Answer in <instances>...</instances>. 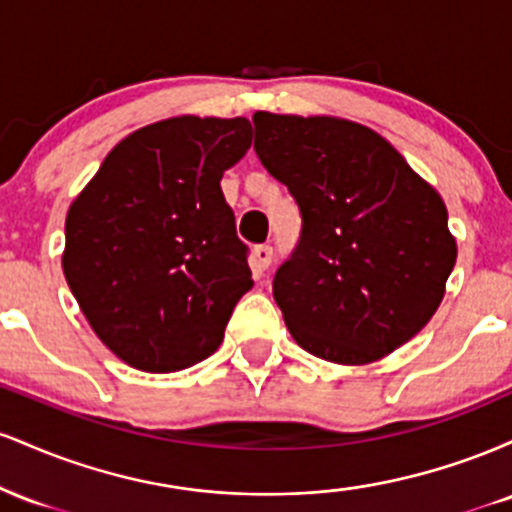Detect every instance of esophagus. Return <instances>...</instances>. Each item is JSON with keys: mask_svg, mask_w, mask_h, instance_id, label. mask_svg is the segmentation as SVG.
<instances>
[{"mask_svg": "<svg viewBox=\"0 0 512 512\" xmlns=\"http://www.w3.org/2000/svg\"><path fill=\"white\" fill-rule=\"evenodd\" d=\"M272 248L269 245H257L255 250H252V262H255V267L264 272V269H269V264H272Z\"/></svg>", "mask_w": 512, "mask_h": 512, "instance_id": "34e87169", "label": "esophagus"}]
</instances>
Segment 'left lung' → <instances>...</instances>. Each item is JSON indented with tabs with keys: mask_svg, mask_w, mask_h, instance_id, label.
<instances>
[{
	"mask_svg": "<svg viewBox=\"0 0 512 512\" xmlns=\"http://www.w3.org/2000/svg\"><path fill=\"white\" fill-rule=\"evenodd\" d=\"M262 166L303 231L274 301L308 354L366 366L419 334L445 296L457 243L436 187L378 132L327 115H252Z\"/></svg>",
	"mask_w": 512,
	"mask_h": 512,
	"instance_id": "obj_1",
	"label": "left lung"
}]
</instances>
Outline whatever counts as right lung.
<instances>
[{
    "label": "right lung",
    "instance_id": "right-lung-1",
    "mask_svg": "<svg viewBox=\"0 0 512 512\" xmlns=\"http://www.w3.org/2000/svg\"><path fill=\"white\" fill-rule=\"evenodd\" d=\"M250 144L245 117H168L122 139L69 207L64 279L127 366L173 373L223 342L252 272L221 178Z\"/></svg>",
    "mask_w": 512,
    "mask_h": 512
}]
</instances>
